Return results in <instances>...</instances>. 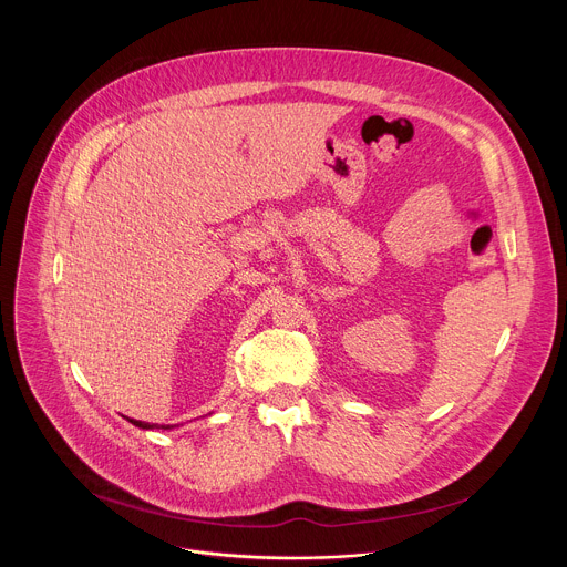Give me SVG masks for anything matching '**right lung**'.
<instances>
[{"instance_id": "right-lung-1", "label": "right lung", "mask_w": 567, "mask_h": 567, "mask_svg": "<svg viewBox=\"0 0 567 567\" xmlns=\"http://www.w3.org/2000/svg\"><path fill=\"white\" fill-rule=\"evenodd\" d=\"M130 422L138 429H156V424H145V422H136V420H130ZM161 429H171V426H161Z\"/></svg>"}]
</instances>
